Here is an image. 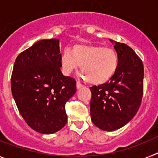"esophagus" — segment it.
<instances>
[{
  "mask_svg": "<svg viewBox=\"0 0 158 158\" xmlns=\"http://www.w3.org/2000/svg\"><path fill=\"white\" fill-rule=\"evenodd\" d=\"M81 87H83V85H82L80 81H77V89H80V88Z\"/></svg>",
  "mask_w": 158,
  "mask_h": 158,
  "instance_id": "obj_1",
  "label": "esophagus"
}]
</instances>
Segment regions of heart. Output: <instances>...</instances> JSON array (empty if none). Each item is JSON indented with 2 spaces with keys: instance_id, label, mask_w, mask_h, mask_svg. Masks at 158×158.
Returning <instances> with one entry per match:
<instances>
[{
  "instance_id": "b5f03b06",
  "label": "heart",
  "mask_w": 158,
  "mask_h": 158,
  "mask_svg": "<svg viewBox=\"0 0 158 158\" xmlns=\"http://www.w3.org/2000/svg\"><path fill=\"white\" fill-rule=\"evenodd\" d=\"M61 65L65 74H69L81 65V70L86 80L91 84L100 85L111 79L116 72L118 54L115 50L102 46L76 45L71 52L62 53Z\"/></svg>"
}]
</instances>
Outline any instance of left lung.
Wrapping results in <instances>:
<instances>
[{
	"mask_svg": "<svg viewBox=\"0 0 158 158\" xmlns=\"http://www.w3.org/2000/svg\"><path fill=\"white\" fill-rule=\"evenodd\" d=\"M118 64L109 81L90 88L91 119L103 131H112L134 118L143 96L144 67L136 53L125 43L111 41Z\"/></svg>",
	"mask_w": 158,
	"mask_h": 158,
	"instance_id": "8db88e82",
	"label": "left lung"
}]
</instances>
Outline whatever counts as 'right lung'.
<instances>
[{"label": "right lung", "mask_w": 158, "mask_h": 158, "mask_svg": "<svg viewBox=\"0 0 158 158\" xmlns=\"http://www.w3.org/2000/svg\"><path fill=\"white\" fill-rule=\"evenodd\" d=\"M59 40H43L21 52L14 63L11 89L19 112L39 133H55L67 123L65 104L76 81L60 69Z\"/></svg>", "instance_id": "right-lung-1"}]
</instances>
